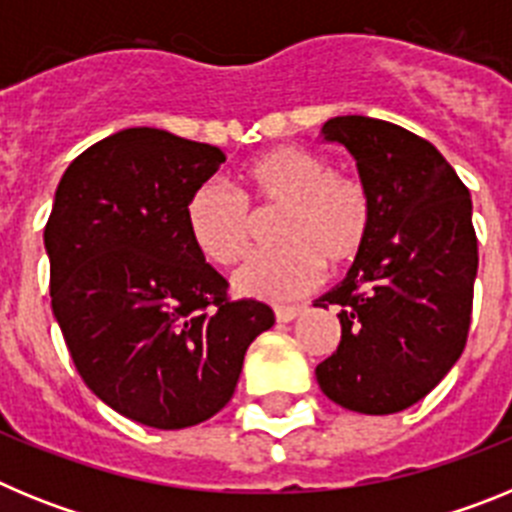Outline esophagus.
<instances>
[{"label":"esophagus","mask_w":512,"mask_h":512,"mask_svg":"<svg viewBox=\"0 0 512 512\" xmlns=\"http://www.w3.org/2000/svg\"><path fill=\"white\" fill-rule=\"evenodd\" d=\"M300 307H295V305H279V307H274V315H277V323H292V320L297 318V315H300Z\"/></svg>","instance_id":"esophagus-1"}]
</instances>
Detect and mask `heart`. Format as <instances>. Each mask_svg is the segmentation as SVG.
I'll return each instance as SVG.
<instances>
[{"instance_id": "b5f03b06", "label": "heart", "mask_w": 512, "mask_h": 512, "mask_svg": "<svg viewBox=\"0 0 512 512\" xmlns=\"http://www.w3.org/2000/svg\"><path fill=\"white\" fill-rule=\"evenodd\" d=\"M248 202L256 210H282L269 251L251 253L233 271L243 297L289 300L318 282L323 264L343 269L364 253L374 207L361 179L330 171L320 153L279 146L251 158L241 171ZM251 210L241 194L205 182L189 194L184 225L194 248L212 264H233L251 238Z\"/></svg>"}]
</instances>
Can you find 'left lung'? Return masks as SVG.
Returning <instances> with one entry per match:
<instances>
[{"mask_svg":"<svg viewBox=\"0 0 512 512\" xmlns=\"http://www.w3.org/2000/svg\"><path fill=\"white\" fill-rule=\"evenodd\" d=\"M320 135L354 156L374 220L346 279L315 300L341 310V343L315 377L341 408L400 413L467 343L479 264L469 189L436 146L387 120L333 117Z\"/></svg>","mask_w":512,"mask_h":512,"instance_id":"obj_1","label":"left lung"}]
</instances>
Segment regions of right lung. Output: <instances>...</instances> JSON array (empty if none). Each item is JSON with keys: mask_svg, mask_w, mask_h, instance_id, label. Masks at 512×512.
<instances>
[{"mask_svg": "<svg viewBox=\"0 0 512 512\" xmlns=\"http://www.w3.org/2000/svg\"><path fill=\"white\" fill-rule=\"evenodd\" d=\"M225 153L128 128L76 156L45 225L51 305L89 390L135 423L179 431L228 405L269 305L230 300L184 225Z\"/></svg>", "mask_w": 512, "mask_h": 512, "instance_id": "add662e5", "label": "right lung"}]
</instances>
